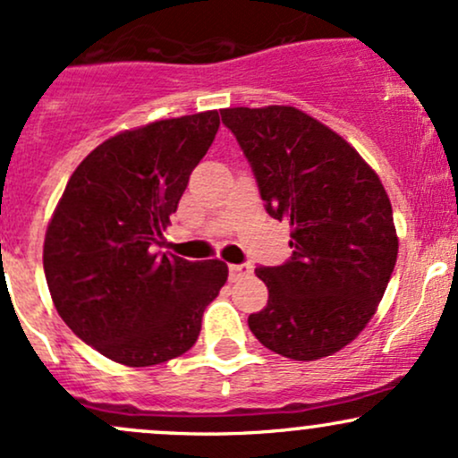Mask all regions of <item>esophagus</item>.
Returning <instances> with one entry per match:
<instances>
[{
	"instance_id": "1",
	"label": "esophagus",
	"mask_w": 458,
	"mask_h": 458,
	"mask_svg": "<svg viewBox=\"0 0 458 458\" xmlns=\"http://www.w3.org/2000/svg\"><path fill=\"white\" fill-rule=\"evenodd\" d=\"M228 271H230V280H233V283H237V280L245 278V276H250V274H252V265H248V263H241V265H230Z\"/></svg>"
}]
</instances>
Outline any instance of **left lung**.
<instances>
[{
  "instance_id": "obj_1",
  "label": "left lung",
  "mask_w": 458,
  "mask_h": 458,
  "mask_svg": "<svg viewBox=\"0 0 458 458\" xmlns=\"http://www.w3.org/2000/svg\"><path fill=\"white\" fill-rule=\"evenodd\" d=\"M221 122L252 165L267 213L291 225V259L256 267L269 300L250 330L286 359L335 354L369 324L395 267L389 195L348 140L302 110L224 108Z\"/></svg>"
}]
</instances>
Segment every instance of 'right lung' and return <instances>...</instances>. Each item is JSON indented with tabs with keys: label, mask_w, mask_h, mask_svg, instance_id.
<instances>
[{
	"label": "right lung",
	"mask_w": 458,
	"mask_h": 458,
	"mask_svg": "<svg viewBox=\"0 0 458 458\" xmlns=\"http://www.w3.org/2000/svg\"><path fill=\"white\" fill-rule=\"evenodd\" d=\"M219 130L217 110L125 130L69 178L45 233L43 269L64 324L128 368L193 348L228 265L156 254L189 175Z\"/></svg>",
	"instance_id": "obj_1"
}]
</instances>
